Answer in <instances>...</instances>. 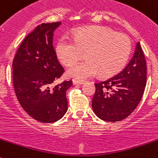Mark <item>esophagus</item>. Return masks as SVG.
<instances>
[{"label":"esophagus","instance_id":"esophagus-1","mask_svg":"<svg viewBox=\"0 0 158 158\" xmlns=\"http://www.w3.org/2000/svg\"><path fill=\"white\" fill-rule=\"evenodd\" d=\"M84 83L82 80H77V79H73V84H83Z\"/></svg>","mask_w":158,"mask_h":158}]
</instances>
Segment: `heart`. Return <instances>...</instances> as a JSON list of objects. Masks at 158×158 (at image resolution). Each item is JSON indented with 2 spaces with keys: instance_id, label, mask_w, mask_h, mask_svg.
I'll list each match as a JSON object with an SVG mask.
<instances>
[{
  "instance_id": "heart-1",
  "label": "heart",
  "mask_w": 158,
  "mask_h": 158,
  "mask_svg": "<svg viewBox=\"0 0 158 158\" xmlns=\"http://www.w3.org/2000/svg\"><path fill=\"white\" fill-rule=\"evenodd\" d=\"M131 48L126 34L95 26L78 30L73 41L62 37L57 43L56 54L61 63L71 65L85 52L87 60L71 65L67 75L86 79L98 73L101 76H112L120 72L126 64Z\"/></svg>"
}]
</instances>
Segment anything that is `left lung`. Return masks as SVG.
Returning a JSON list of instances; mask_svg holds the SVG:
<instances>
[{
	"label": "left lung",
	"mask_w": 158,
	"mask_h": 158,
	"mask_svg": "<svg viewBox=\"0 0 158 158\" xmlns=\"http://www.w3.org/2000/svg\"><path fill=\"white\" fill-rule=\"evenodd\" d=\"M146 85V62L140 43L126 67L112 78L95 83L91 105L99 119L120 121L128 117L140 103Z\"/></svg>",
	"instance_id": "obj_1"
}]
</instances>
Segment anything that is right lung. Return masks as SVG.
Here are the masks:
<instances>
[{"label": "right lung", "instance_id": "1", "mask_svg": "<svg viewBox=\"0 0 158 158\" xmlns=\"http://www.w3.org/2000/svg\"><path fill=\"white\" fill-rule=\"evenodd\" d=\"M61 22L42 23L22 41L13 61V83L20 104L42 123L60 120L67 111L66 92L72 80L53 86L64 73L53 46V32Z\"/></svg>", "mask_w": 158, "mask_h": 158}]
</instances>
